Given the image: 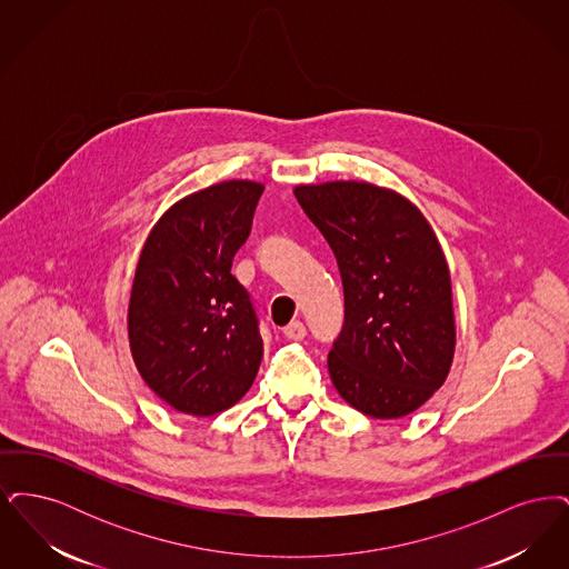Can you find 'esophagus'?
Listing matches in <instances>:
<instances>
[{
    "mask_svg": "<svg viewBox=\"0 0 569 569\" xmlns=\"http://www.w3.org/2000/svg\"><path fill=\"white\" fill-rule=\"evenodd\" d=\"M283 335H286L288 339H292V341H300V339H305L307 328H305V325H302L300 320H295V322H290V325L283 328Z\"/></svg>",
    "mask_w": 569,
    "mask_h": 569,
    "instance_id": "34e87169",
    "label": "esophagus"
}]
</instances>
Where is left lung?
I'll return each mask as SVG.
<instances>
[{
  "instance_id": "obj_1",
  "label": "left lung",
  "mask_w": 569,
  "mask_h": 569,
  "mask_svg": "<svg viewBox=\"0 0 569 569\" xmlns=\"http://www.w3.org/2000/svg\"><path fill=\"white\" fill-rule=\"evenodd\" d=\"M295 196L343 281L330 379L353 409L403 418L443 386L457 348L450 269L433 226L403 193L367 181L297 186Z\"/></svg>"
}]
</instances>
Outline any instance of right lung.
Wrapping results in <instances>:
<instances>
[{"mask_svg": "<svg viewBox=\"0 0 569 569\" xmlns=\"http://www.w3.org/2000/svg\"><path fill=\"white\" fill-rule=\"evenodd\" d=\"M262 191L247 179L193 191L163 211L140 249L130 352L140 378L181 413L207 418L239 403L260 369L258 320L230 269Z\"/></svg>", "mask_w": 569, "mask_h": 569, "instance_id": "add662e5", "label": "right lung"}]
</instances>
